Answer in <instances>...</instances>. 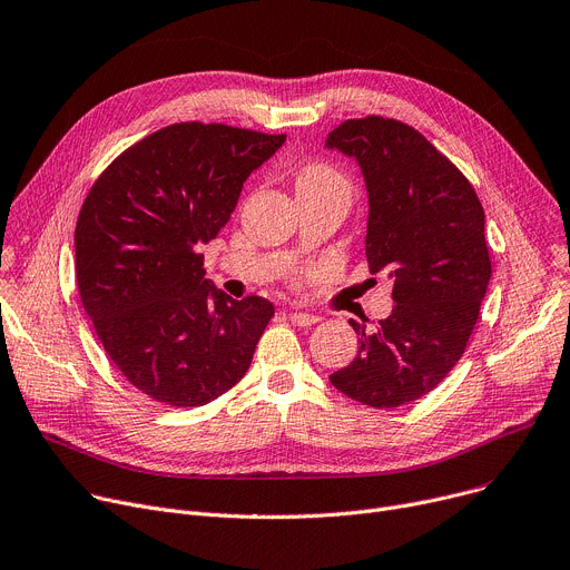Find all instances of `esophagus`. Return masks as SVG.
Here are the masks:
<instances>
[{
	"mask_svg": "<svg viewBox=\"0 0 570 570\" xmlns=\"http://www.w3.org/2000/svg\"><path fill=\"white\" fill-rule=\"evenodd\" d=\"M288 321H291L293 325L307 327V325H316L321 318L314 316V314H305V312H291V314H288Z\"/></svg>",
	"mask_w": 570,
	"mask_h": 570,
	"instance_id": "34e87169",
	"label": "esophagus"
}]
</instances>
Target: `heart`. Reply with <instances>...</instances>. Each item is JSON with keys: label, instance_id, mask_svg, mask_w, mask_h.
Here are the masks:
<instances>
[{"label": "heart", "instance_id": "b5f03b06", "mask_svg": "<svg viewBox=\"0 0 570 570\" xmlns=\"http://www.w3.org/2000/svg\"><path fill=\"white\" fill-rule=\"evenodd\" d=\"M295 187H297V195H305V193H323V189H348V183L330 165L312 163L299 169L295 178Z\"/></svg>", "mask_w": 570, "mask_h": 570}]
</instances>
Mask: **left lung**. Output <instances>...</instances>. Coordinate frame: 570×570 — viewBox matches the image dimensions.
<instances>
[{
  "instance_id": "obj_1",
  "label": "left lung",
  "mask_w": 570,
  "mask_h": 570,
  "mask_svg": "<svg viewBox=\"0 0 570 570\" xmlns=\"http://www.w3.org/2000/svg\"><path fill=\"white\" fill-rule=\"evenodd\" d=\"M327 148L355 158L368 195V271L394 282L392 314L360 334L357 357L330 375L371 407L435 390L463 357L490 282L485 215L470 180L414 128L383 117L334 128Z\"/></svg>"
}]
</instances>
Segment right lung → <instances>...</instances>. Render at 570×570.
<instances>
[{
  "label": "right lung",
  "mask_w": 570,
  "mask_h": 570,
  "mask_svg": "<svg viewBox=\"0 0 570 570\" xmlns=\"http://www.w3.org/2000/svg\"><path fill=\"white\" fill-rule=\"evenodd\" d=\"M286 135L174 124L144 137L89 189L75 226L87 316L126 381L174 407L229 392L275 314L206 279L199 247L229 222L243 183Z\"/></svg>",
  "instance_id": "obj_1"
}]
</instances>
